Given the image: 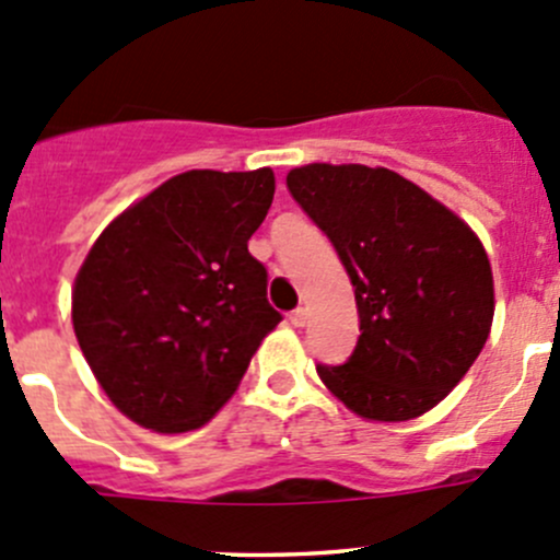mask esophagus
Segmentation results:
<instances>
[{"instance_id":"obj_1","label":"esophagus","mask_w":560,"mask_h":560,"mask_svg":"<svg viewBox=\"0 0 560 560\" xmlns=\"http://www.w3.org/2000/svg\"><path fill=\"white\" fill-rule=\"evenodd\" d=\"M306 319H308V312H306V308H295V312L290 314V322H292V325H295V327H303V325H306Z\"/></svg>"}]
</instances>
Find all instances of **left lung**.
Returning <instances> with one entry per match:
<instances>
[{"label": "left lung", "instance_id": "left-lung-1", "mask_svg": "<svg viewBox=\"0 0 560 560\" xmlns=\"http://www.w3.org/2000/svg\"><path fill=\"white\" fill-rule=\"evenodd\" d=\"M287 189L354 287L360 338L325 387L365 420L425 415L466 376L493 325V270L474 230L387 167L314 165Z\"/></svg>", "mask_w": 560, "mask_h": 560}]
</instances>
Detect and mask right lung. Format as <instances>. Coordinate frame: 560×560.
<instances>
[{
    "label": "right lung",
    "mask_w": 560,
    "mask_h": 560,
    "mask_svg": "<svg viewBox=\"0 0 560 560\" xmlns=\"http://www.w3.org/2000/svg\"><path fill=\"white\" fill-rule=\"evenodd\" d=\"M270 167L189 171L113 219L83 259L72 327L100 387L156 433L206 425L281 322L248 238L273 202Z\"/></svg>",
    "instance_id": "right-lung-1"
}]
</instances>
